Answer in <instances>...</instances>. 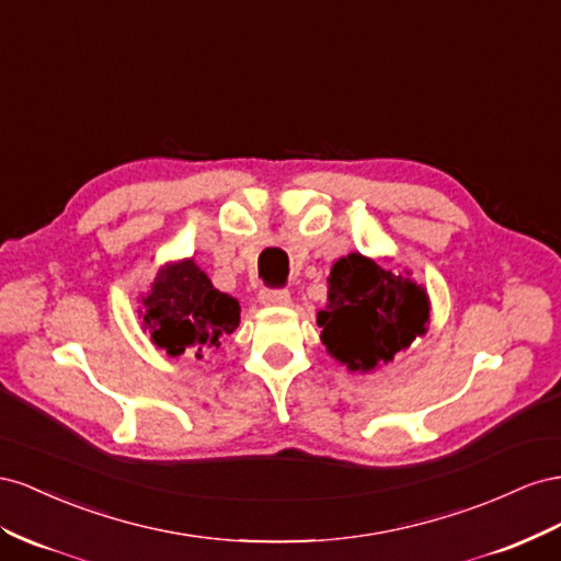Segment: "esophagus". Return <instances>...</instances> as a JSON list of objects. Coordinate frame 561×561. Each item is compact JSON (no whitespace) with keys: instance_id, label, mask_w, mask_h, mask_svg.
Wrapping results in <instances>:
<instances>
[{"instance_id":"esophagus-1","label":"esophagus","mask_w":561,"mask_h":561,"mask_svg":"<svg viewBox=\"0 0 561 561\" xmlns=\"http://www.w3.org/2000/svg\"><path fill=\"white\" fill-rule=\"evenodd\" d=\"M259 298H261L263 306H286V302H289V298H291V294L286 289H261Z\"/></svg>"}]
</instances>
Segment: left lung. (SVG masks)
Returning a JSON list of instances; mask_svg holds the SVG:
<instances>
[{
  "mask_svg": "<svg viewBox=\"0 0 561 561\" xmlns=\"http://www.w3.org/2000/svg\"><path fill=\"white\" fill-rule=\"evenodd\" d=\"M430 317L423 286L350 253L331 267L329 308L317 314L331 355L352 371H371L425 333Z\"/></svg>",
  "mask_w": 561,
  "mask_h": 561,
  "instance_id": "obj_1",
  "label": "left lung"
}]
</instances>
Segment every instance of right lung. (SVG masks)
<instances>
[{"mask_svg": "<svg viewBox=\"0 0 561 561\" xmlns=\"http://www.w3.org/2000/svg\"><path fill=\"white\" fill-rule=\"evenodd\" d=\"M142 322L157 347L179 357L192 352L197 359L218 350L239 324V302L214 289L209 277L192 263L167 265L142 298Z\"/></svg>", "mask_w": 561, "mask_h": 561, "instance_id": "add662e5", "label": "right lung"}]
</instances>
